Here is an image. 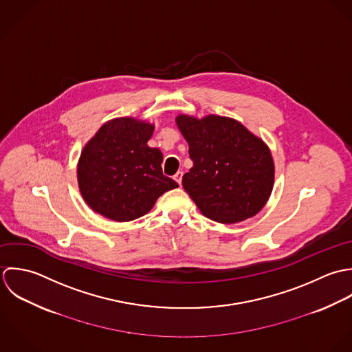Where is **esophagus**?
Here are the masks:
<instances>
[{
  "instance_id": "obj_1",
  "label": "esophagus",
  "mask_w": 352,
  "mask_h": 352,
  "mask_svg": "<svg viewBox=\"0 0 352 352\" xmlns=\"http://www.w3.org/2000/svg\"><path fill=\"white\" fill-rule=\"evenodd\" d=\"M182 175H184V173H182V171H178V173L174 175V179L177 181V184H178V185H181V182H182Z\"/></svg>"
}]
</instances>
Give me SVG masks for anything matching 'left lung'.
I'll use <instances>...</instances> for the list:
<instances>
[{"label": "left lung", "instance_id": "1", "mask_svg": "<svg viewBox=\"0 0 352 352\" xmlns=\"http://www.w3.org/2000/svg\"><path fill=\"white\" fill-rule=\"evenodd\" d=\"M175 122L193 160L182 185L200 212L232 224L261 211L275 182V163L265 141L228 117L179 114Z\"/></svg>", "mask_w": 352, "mask_h": 352}]
</instances>
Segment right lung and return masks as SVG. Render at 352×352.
I'll use <instances>...</instances> for the list:
<instances>
[{"mask_svg":"<svg viewBox=\"0 0 352 352\" xmlns=\"http://www.w3.org/2000/svg\"><path fill=\"white\" fill-rule=\"evenodd\" d=\"M155 125L133 117L104 122L77 163L78 190L92 211L114 221L139 219L178 184L163 175L160 149L148 146Z\"/></svg>","mask_w":352,"mask_h":352,"instance_id":"add662e5","label":"right lung"}]
</instances>
